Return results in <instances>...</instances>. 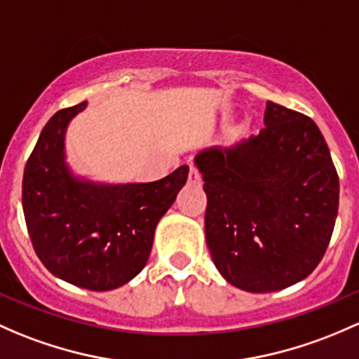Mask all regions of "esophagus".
Instances as JSON below:
<instances>
[{
	"instance_id": "esophagus-1",
	"label": "esophagus",
	"mask_w": 359,
	"mask_h": 359,
	"mask_svg": "<svg viewBox=\"0 0 359 359\" xmlns=\"http://www.w3.org/2000/svg\"><path fill=\"white\" fill-rule=\"evenodd\" d=\"M187 184H189V186H199V184H201V175H199V172L196 168L191 167L189 177H187Z\"/></svg>"
}]
</instances>
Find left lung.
I'll use <instances>...</instances> for the list:
<instances>
[{"label": "left lung", "instance_id": "8db88e82", "mask_svg": "<svg viewBox=\"0 0 359 359\" xmlns=\"http://www.w3.org/2000/svg\"><path fill=\"white\" fill-rule=\"evenodd\" d=\"M265 126L236 148L196 156L210 255L222 277L248 292L306 278L329 248L339 210L337 170L316 123L269 101Z\"/></svg>", "mask_w": 359, "mask_h": 359}]
</instances>
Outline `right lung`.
Returning <instances> with one entry per match:
<instances>
[{
    "label": "right lung",
    "mask_w": 359,
    "mask_h": 359,
    "mask_svg": "<svg viewBox=\"0 0 359 359\" xmlns=\"http://www.w3.org/2000/svg\"><path fill=\"white\" fill-rule=\"evenodd\" d=\"M86 101L63 108L44 126L22 182V206L34 251L62 280L111 290L146 266L154 229L187 180L182 165L149 184L101 186L72 177L63 135Z\"/></svg>",
    "instance_id": "right-lung-1"
}]
</instances>
